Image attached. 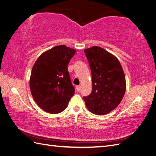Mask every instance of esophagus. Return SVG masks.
<instances>
[{"mask_svg":"<svg viewBox=\"0 0 156 156\" xmlns=\"http://www.w3.org/2000/svg\"><path fill=\"white\" fill-rule=\"evenodd\" d=\"M76 90H77L79 92V91H80V90H81V86H77L76 87Z\"/></svg>","mask_w":156,"mask_h":156,"instance_id":"obj_1","label":"esophagus"}]
</instances>
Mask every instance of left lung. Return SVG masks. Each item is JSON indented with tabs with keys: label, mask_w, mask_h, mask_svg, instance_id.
<instances>
[{
	"label": "left lung",
	"mask_w": 156,
	"mask_h": 156,
	"mask_svg": "<svg viewBox=\"0 0 156 156\" xmlns=\"http://www.w3.org/2000/svg\"><path fill=\"white\" fill-rule=\"evenodd\" d=\"M92 72V90L84 97L88 109L97 115H106L119 105L126 92L124 70L115 55L100 47L84 50Z\"/></svg>",
	"instance_id": "left-lung-1"
}]
</instances>
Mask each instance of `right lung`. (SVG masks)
<instances>
[{
    "label": "right lung",
    "instance_id": "add662e5",
    "mask_svg": "<svg viewBox=\"0 0 156 156\" xmlns=\"http://www.w3.org/2000/svg\"><path fill=\"white\" fill-rule=\"evenodd\" d=\"M76 50L64 45L45 51L33 66L30 88L34 101L41 109L57 114L67 107L75 93L68 66Z\"/></svg>",
    "mask_w": 156,
    "mask_h": 156
}]
</instances>
